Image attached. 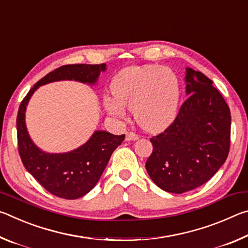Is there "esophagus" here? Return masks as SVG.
I'll list each match as a JSON object with an SVG mask.
<instances>
[{"mask_svg":"<svg viewBox=\"0 0 248 248\" xmlns=\"http://www.w3.org/2000/svg\"><path fill=\"white\" fill-rule=\"evenodd\" d=\"M138 139H139V136L136 132L128 131L127 134H125V140L127 141H136Z\"/></svg>","mask_w":248,"mask_h":248,"instance_id":"obj_1","label":"esophagus"}]
</instances>
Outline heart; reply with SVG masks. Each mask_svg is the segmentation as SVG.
Returning <instances> with one entry per match:
<instances>
[{
	"label": "heart",
	"instance_id": "heart-1",
	"mask_svg": "<svg viewBox=\"0 0 248 248\" xmlns=\"http://www.w3.org/2000/svg\"><path fill=\"white\" fill-rule=\"evenodd\" d=\"M110 92L114 99H104L109 114L121 117L124 109L132 110L137 124L146 131L164 129L177 114L179 81L169 68L128 66L112 78Z\"/></svg>",
	"mask_w": 248,
	"mask_h": 248
}]
</instances>
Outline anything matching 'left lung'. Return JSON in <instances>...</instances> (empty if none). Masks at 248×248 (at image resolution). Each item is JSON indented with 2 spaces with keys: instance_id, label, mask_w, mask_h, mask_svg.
Segmentation results:
<instances>
[{
  "instance_id": "obj_1",
  "label": "left lung",
  "mask_w": 248,
  "mask_h": 248,
  "mask_svg": "<svg viewBox=\"0 0 248 248\" xmlns=\"http://www.w3.org/2000/svg\"><path fill=\"white\" fill-rule=\"evenodd\" d=\"M188 98L164 131L150 139L145 169L155 185L171 194L201 186L224 164L231 143V111L212 81L186 69Z\"/></svg>"
}]
</instances>
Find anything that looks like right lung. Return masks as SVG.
<instances>
[{
	"instance_id": "1",
	"label": "right lung",
	"mask_w": 248,
	"mask_h": 248,
	"mask_svg": "<svg viewBox=\"0 0 248 248\" xmlns=\"http://www.w3.org/2000/svg\"><path fill=\"white\" fill-rule=\"evenodd\" d=\"M105 70V63L62 65L37 82L19 105L16 127L20 159L33 178L59 198L78 199L93 189L112 152L124 140V134L115 136L106 131H96L85 144L69 153H45L32 143L28 136L25 109L31 96L40 85L61 79L94 84Z\"/></svg>"
}]
</instances>
